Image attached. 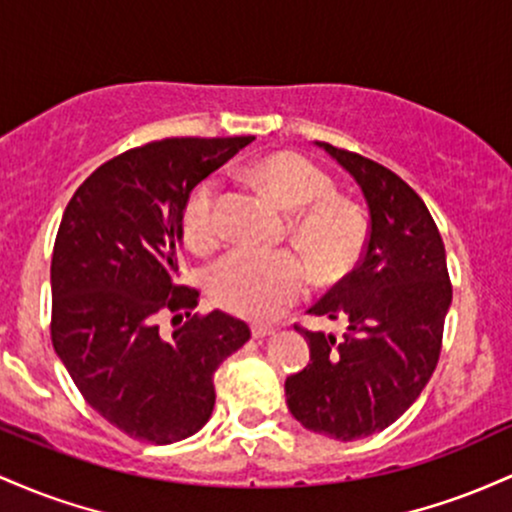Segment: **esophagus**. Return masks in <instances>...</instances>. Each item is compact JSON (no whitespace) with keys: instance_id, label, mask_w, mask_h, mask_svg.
I'll return each mask as SVG.
<instances>
[{"instance_id":"obj_1","label":"esophagus","mask_w":512,"mask_h":512,"mask_svg":"<svg viewBox=\"0 0 512 512\" xmlns=\"http://www.w3.org/2000/svg\"><path fill=\"white\" fill-rule=\"evenodd\" d=\"M273 333H275L273 326H266V324L251 326V336H254V338H268V336H273Z\"/></svg>"}]
</instances>
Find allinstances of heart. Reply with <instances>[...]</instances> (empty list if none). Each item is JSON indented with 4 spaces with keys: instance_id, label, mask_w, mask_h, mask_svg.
<instances>
[{
    "instance_id": "b5f03b06",
    "label": "heart",
    "mask_w": 512,
    "mask_h": 512,
    "mask_svg": "<svg viewBox=\"0 0 512 512\" xmlns=\"http://www.w3.org/2000/svg\"><path fill=\"white\" fill-rule=\"evenodd\" d=\"M256 176L287 210L292 239L309 258L321 280H336L348 271L365 244V220L355 205L333 195V183L317 164L300 154H271L256 166ZM217 183L208 181L191 195L183 210V234L198 251L217 241ZM309 283L307 263L292 251L234 249L210 271L212 302L244 319L268 321L300 300Z\"/></svg>"
}]
</instances>
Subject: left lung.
Returning <instances> with one entry per match:
<instances>
[{"label": "left lung", "instance_id": "obj_1", "mask_svg": "<svg viewBox=\"0 0 512 512\" xmlns=\"http://www.w3.org/2000/svg\"><path fill=\"white\" fill-rule=\"evenodd\" d=\"M363 191L370 237L360 266L309 309L343 338L300 329L309 365L285 380L287 409L312 433L360 440L392 426L440 358L452 302L445 244L418 193L387 166L317 142Z\"/></svg>", "mask_w": 512, "mask_h": 512}]
</instances>
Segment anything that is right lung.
I'll list each match as a JSON object with an SVG mask.
<instances>
[{
  "instance_id": "add662e5",
  "label": "right lung",
  "mask_w": 512,
  "mask_h": 512,
  "mask_svg": "<svg viewBox=\"0 0 512 512\" xmlns=\"http://www.w3.org/2000/svg\"><path fill=\"white\" fill-rule=\"evenodd\" d=\"M254 137H174L101 164L57 229L53 346L96 413L135 440L191 438L215 406L212 375L249 341L241 319L191 317L198 290L179 285L183 210L191 191ZM166 311L189 319L171 337Z\"/></svg>"
}]
</instances>
